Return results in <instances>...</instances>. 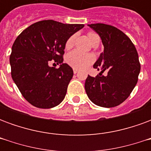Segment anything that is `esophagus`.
<instances>
[{
    "label": "esophagus",
    "instance_id": "obj_1",
    "mask_svg": "<svg viewBox=\"0 0 151 151\" xmlns=\"http://www.w3.org/2000/svg\"><path fill=\"white\" fill-rule=\"evenodd\" d=\"M78 73V69H73V73Z\"/></svg>",
    "mask_w": 151,
    "mask_h": 151
}]
</instances>
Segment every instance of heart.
<instances>
[{"instance_id": "obj_1", "label": "heart", "mask_w": 151, "mask_h": 151, "mask_svg": "<svg viewBox=\"0 0 151 151\" xmlns=\"http://www.w3.org/2000/svg\"><path fill=\"white\" fill-rule=\"evenodd\" d=\"M90 42L91 44H94L96 42H99L100 38L99 36L97 33L94 31H90L87 34ZM75 35H73L69 39L66 40L65 42V48L66 49H70L73 45ZM95 61V57L91 54L89 53H83L79 52L78 50L73 51L70 53H69L66 56V62L67 64L73 67V69H82L87 68L89 65H91L92 63Z\"/></svg>"}]
</instances>
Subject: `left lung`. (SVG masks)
Here are the masks:
<instances>
[{
  "instance_id": "obj_1",
  "label": "left lung",
  "mask_w": 151,
  "mask_h": 151,
  "mask_svg": "<svg viewBox=\"0 0 151 151\" xmlns=\"http://www.w3.org/2000/svg\"><path fill=\"white\" fill-rule=\"evenodd\" d=\"M88 26L100 36L104 50L93 66L100 73L95 78L88 75L86 92L95 104L113 108L122 104L136 86L141 69L138 54L131 40L116 27L104 23Z\"/></svg>"
}]
</instances>
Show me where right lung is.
<instances>
[{
	"instance_id": "obj_1",
	"label": "right lung",
	"mask_w": 151,
	"mask_h": 151,
	"mask_svg": "<svg viewBox=\"0 0 151 151\" xmlns=\"http://www.w3.org/2000/svg\"><path fill=\"white\" fill-rule=\"evenodd\" d=\"M84 27L43 20L26 28L16 38L9 56L12 78L25 99L39 108H51L65 99L73 75L63 63L66 40ZM51 62L60 63L58 69Z\"/></svg>"
}]
</instances>
